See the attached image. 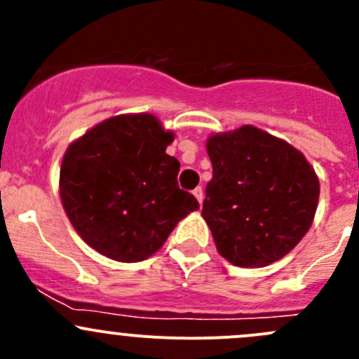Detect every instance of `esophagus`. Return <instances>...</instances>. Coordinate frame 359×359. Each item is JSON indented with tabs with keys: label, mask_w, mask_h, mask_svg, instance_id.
<instances>
[{
	"label": "esophagus",
	"mask_w": 359,
	"mask_h": 359,
	"mask_svg": "<svg viewBox=\"0 0 359 359\" xmlns=\"http://www.w3.org/2000/svg\"><path fill=\"white\" fill-rule=\"evenodd\" d=\"M193 194H194V196H196V200L200 201V205H201L203 196H205V194H203V187H196V189L193 191Z\"/></svg>",
	"instance_id": "esophagus-1"
}]
</instances>
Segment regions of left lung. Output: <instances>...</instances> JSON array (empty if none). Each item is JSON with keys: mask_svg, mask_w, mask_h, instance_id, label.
<instances>
[{"mask_svg": "<svg viewBox=\"0 0 359 359\" xmlns=\"http://www.w3.org/2000/svg\"><path fill=\"white\" fill-rule=\"evenodd\" d=\"M213 177L203 219L217 252L240 267L283 259L306 236L320 200V179L306 156L257 126L206 140Z\"/></svg>", "mask_w": 359, "mask_h": 359, "instance_id": "left-lung-1", "label": "left lung"}]
</instances>
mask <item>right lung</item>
Returning <instances> with one entry per match:
<instances>
[{"label":"right lung","mask_w":359,"mask_h":359,"mask_svg":"<svg viewBox=\"0 0 359 359\" xmlns=\"http://www.w3.org/2000/svg\"><path fill=\"white\" fill-rule=\"evenodd\" d=\"M173 139L156 116L137 112L104 119L69 144L60 201L86 245L118 262H140L200 208L179 189L180 163L166 154Z\"/></svg>","instance_id":"add662e5"}]
</instances>
